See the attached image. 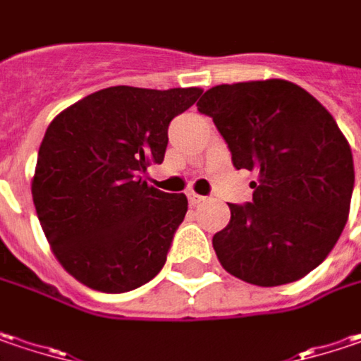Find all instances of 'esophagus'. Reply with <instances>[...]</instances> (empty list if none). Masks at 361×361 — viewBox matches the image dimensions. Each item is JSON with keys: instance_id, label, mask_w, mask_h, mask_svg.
Masks as SVG:
<instances>
[{"instance_id": "esophagus-1", "label": "esophagus", "mask_w": 361, "mask_h": 361, "mask_svg": "<svg viewBox=\"0 0 361 361\" xmlns=\"http://www.w3.org/2000/svg\"><path fill=\"white\" fill-rule=\"evenodd\" d=\"M189 201H190V205H201V203H205V201H207V197L197 195V192H189Z\"/></svg>"}]
</instances>
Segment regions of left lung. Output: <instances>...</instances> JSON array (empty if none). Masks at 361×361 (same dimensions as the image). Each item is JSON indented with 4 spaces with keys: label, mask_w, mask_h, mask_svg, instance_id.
<instances>
[{
    "label": "left lung",
    "mask_w": 361,
    "mask_h": 361,
    "mask_svg": "<svg viewBox=\"0 0 361 361\" xmlns=\"http://www.w3.org/2000/svg\"><path fill=\"white\" fill-rule=\"evenodd\" d=\"M197 109L213 118L233 166L258 176L252 203H229L231 219L213 235L221 266L258 286L307 276L334 250L352 203V148L334 116L282 79L217 85Z\"/></svg>",
    "instance_id": "left-lung-1"
}]
</instances>
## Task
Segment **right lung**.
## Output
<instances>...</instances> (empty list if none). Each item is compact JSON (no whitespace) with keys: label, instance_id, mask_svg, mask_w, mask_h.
<instances>
[{"label":"right lung","instance_id":"obj_1","mask_svg":"<svg viewBox=\"0 0 361 361\" xmlns=\"http://www.w3.org/2000/svg\"><path fill=\"white\" fill-rule=\"evenodd\" d=\"M203 91L107 87L52 119L38 150L32 199L54 256L101 293H128L162 270L187 197L148 187L169 126Z\"/></svg>","mask_w":361,"mask_h":361}]
</instances>
